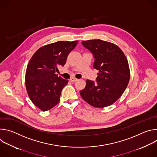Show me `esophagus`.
<instances>
[{
	"label": "esophagus",
	"mask_w": 157,
	"mask_h": 157,
	"mask_svg": "<svg viewBox=\"0 0 157 157\" xmlns=\"http://www.w3.org/2000/svg\"><path fill=\"white\" fill-rule=\"evenodd\" d=\"M70 80L71 81H72V82H75V81H78V79H76V78H71L70 79Z\"/></svg>",
	"instance_id": "34e87169"
}]
</instances>
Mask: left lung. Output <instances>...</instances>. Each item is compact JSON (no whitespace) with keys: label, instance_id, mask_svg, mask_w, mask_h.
<instances>
[{"label":"left lung","instance_id":"obj_1","mask_svg":"<svg viewBox=\"0 0 157 157\" xmlns=\"http://www.w3.org/2000/svg\"><path fill=\"white\" fill-rule=\"evenodd\" d=\"M81 43L93 54L94 68L99 73L97 83L87 79L80 95L84 101L94 107L110 105L121 98L129 82L130 73L127 59L114 43L99 39Z\"/></svg>","mask_w":157,"mask_h":157}]
</instances>
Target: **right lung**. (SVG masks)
<instances>
[{
  "instance_id": "obj_1",
  "label": "right lung",
  "mask_w": 157,
  "mask_h": 157,
  "mask_svg": "<svg viewBox=\"0 0 157 157\" xmlns=\"http://www.w3.org/2000/svg\"><path fill=\"white\" fill-rule=\"evenodd\" d=\"M78 41H59L43 46L30 59L25 73V86L29 98L38 108L47 111L60 101L63 88L68 84L56 74L63 66Z\"/></svg>"
}]
</instances>
